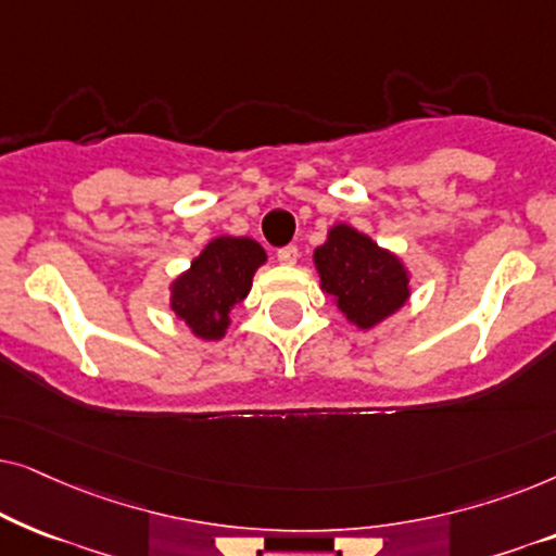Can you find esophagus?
I'll return each mask as SVG.
<instances>
[{
    "instance_id": "esophagus-1",
    "label": "esophagus",
    "mask_w": 556,
    "mask_h": 556,
    "mask_svg": "<svg viewBox=\"0 0 556 556\" xmlns=\"http://www.w3.org/2000/svg\"><path fill=\"white\" fill-rule=\"evenodd\" d=\"M295 261H299V248H295V245H286V248L278 250V263L295 265Z\"/></svg>"
}]
</instances>
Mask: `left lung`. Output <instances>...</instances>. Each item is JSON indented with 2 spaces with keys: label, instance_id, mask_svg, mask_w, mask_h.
I'll return each instance as SVG.
<instances>
[{
  "label": "left lung",
  "instance_id": "left-lung-1",
  "mask_svg": "<svg viewBox=\"0 0 556 556\" xmlns=\"http://www.w3.org/2000/svg\"><path fill=\"white\" fill-rule=\"evenodd\" d=\"M314 263L324 291L359 329L384 321L409 299V276L400 257L349 225L331 227L314 250Z\"/></svg>",
  "mask_w": 556,
  "mask_h": 556
}]
</instances>
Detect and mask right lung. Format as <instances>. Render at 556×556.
Here are the masks:
<instances>
[{"label":"right lung","instance_id":"obj_1","mask_svg":"<svg viewBox=\"0 0 556 556\" xmlns=\"http://www.w3.org/2000/svg\"><path fill=\"white\" fill-rule=\"evenodd\" d=\"M265 257V250L250 238H215L172 283V311L194 337L223 339L232 306L250 293Z\"/></svg>","mask_w":556,"mask_h":556}]
</instances>
